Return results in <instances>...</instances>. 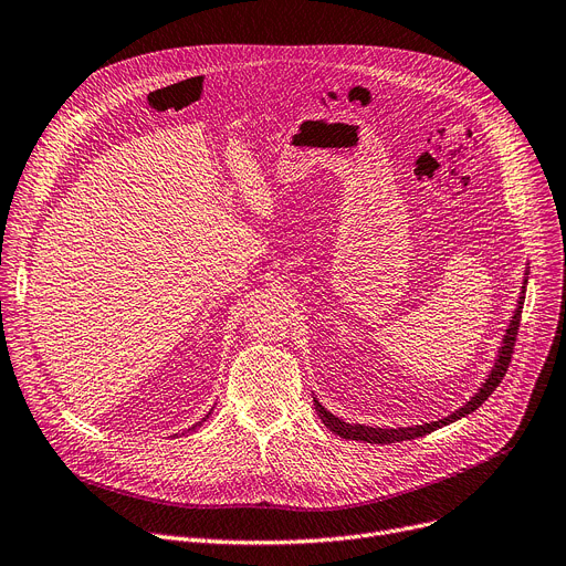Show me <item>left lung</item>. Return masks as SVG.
Returning a JSON list of instances; mask_svg holds the SVG:
<instances>
[{
  "mask_svg": "<svg viewBox=\"0 0 566 566\" xmlns=\"http://www.w3.org/2000/svg\"><path fill=\"white\" fill-rule=\"evenodd\" d=\"M525 286H527V271H525L523 286H521V293H518V305H516V310H514V314L510 318L507 331H504V335H502V342H500V348H497V355H495V363H493L489 376L480 385V390L474 392L461 408L450 412L448 418L436 420V422L412 424V427H397V429H390V427H367V424H358V422H344L342 418H337V415H333L328 408H325L316 399V395H314V406H316V412H318L321 422L328 427L333 433H337L339 438H346V440H365V442H376V444H388V442L412 440V438L427 436V433H431V431H436L440 427H448V424L465 418V415H470L472 410H478L491 397V392L497 388L500 380L504 378V374H507L510 363H512L514 342H516V335H518V321H521L523 301H525Z\"/></svg>",
  "mask_w": 566,
  "mask_h": 566,
  "instance_id": "left-lung-1",
  "label": "left lung"
}]
</instances>
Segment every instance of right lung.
I'll list each match as a JSON object with an SVG mask.
<instances>
[{
	"label": "right lung",
	"instance_id": "1",
	"mask_svg": "<svg viewBox=\"0 0 566 566\" xmlns=\"http://www.w3.org/2000/svg\"><path fill=\"white\" fill-rule=\"evenodd\" d=\"M211 410H213V408H211ZM211 410H208V412H206V415H203V418H201V420H199V422H195V424H192V427H190V429H186V433H192V431H195V429H197V427H199V424H201V422H206V420H208V418H211ZM174 436H176V433H174Z\"/></svg>",
	"mask_w": 566,
	"mask_h": 566
}]
</instances>
